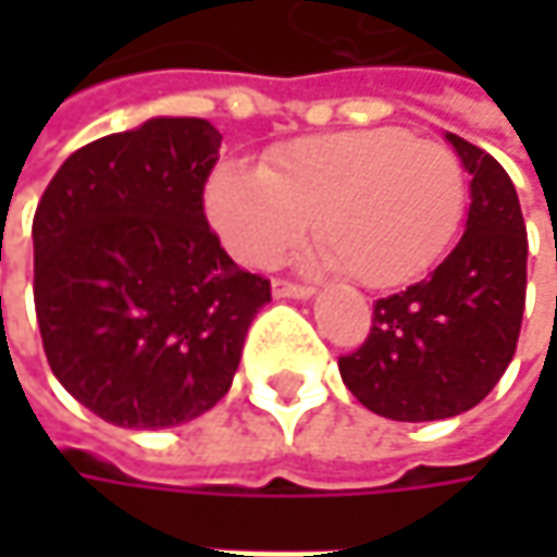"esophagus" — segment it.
Returning <instances> with one entry per match:
<instances>
[{"label": "esophagus", "mask_w": 557, "mask_h": 557, "mask_svg": "<svg viewBox=\"0 0 557 557\" xmlns=\"http://www.w3.org/2000/svg\"><path fill=\"white\" fill-rule=\"evenodd\" d=\"M312 285H300V282H290V278H272V294L275 297H297V300H307L312 297Z\"/></svg>", "instance_id": "34e87169"}]
</instances>
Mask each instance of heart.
<instances>
[{
  "label": "heart",
  "instance_id": "1",
  "mask_svg": "<svg viewBox=\"0 0 557 557\" xmlns=\"http://www.w3.org/2000/svg\"><path fill=\"white\" fill-rule=\"evenodd\" d=\"M468 210L461 158L409 129H347L282 145L257 173L220 166L207 213L247 267H272L315 220L329 260L369 288H399L437 267Z\"/></svg>",
  "mask_w": 557,
  "mask_h": 557
}]
</instances>
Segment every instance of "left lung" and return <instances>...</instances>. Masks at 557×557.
<instances>
[{"mask_svg": "<svg viewBox=\"0 0 557 557\" xmlns=\"http://www.w3.org/2000/svg\"><path fill=\"white\" fill-rule=\"evenodd\" d=\"M471 173L461 242L431 278L381 297L362 347L341 356L347 391L374 416L437 421L478 406L508 369L527 297V225L503 163L446 133Z\"/></svg>", "mask_w": 557, "mask_h": 557, "instance_id": "obj_1", "label": "left lung"}]
</instances>
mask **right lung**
Masks as SVG:
<instances>
[{
	"label": "right lung",
	"instance_id": "1",
	"mask_svg": "<svg viewBox=\"0 0 557 557\" xmlns=\"http://www.w3.org/2000/svg\"><path fill=\"white\" fill-rule=\"evenodd\" d=\"M223 136L154 117L74 151L33 216L42 350L89 412L136 431L176 428L232 387L245 334L272 300L203 216Z\"/></svg>",
	"mask_w": 557,
	"mask_h": 557
}]
</instances>
